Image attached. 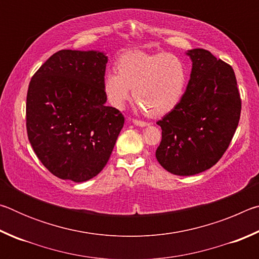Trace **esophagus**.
<instances>
[{"mask_svg":"<svg viewBox=\"0 0 259 259\" xmlns=\"http://www.w3.org/2000/svg\"><path fill=\"white\" fill-rule=\"evenodd\" d=\"M133 123L136 124V125H139V126H146V125H148V122L142 121V120H137V119H134L133 120Z\"/></svg>","mask_w":259,"mask_h":259,"instance_id":"34e87169","label":"esophagus"}]
</instances>
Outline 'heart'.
<instances>
[{
  "label": "heart",
  "mask_w": 259,
  "mask_h": 259,
  "mask_svg": "<svg viewBox=\"0 0 259 259\" xmlns=\"http://www.w3.org/2000/svg\"><path fill=\"white\" fill-rule=\"evenodd\" d=\"M117 68L105 74L104 91L109 104L121 108L131 97L151 116L171 112L181 102L187 83V67L181 57L169 52L129 51Z\"/></svg>",
  "instance_id": "heart-1"
}]
</instances>
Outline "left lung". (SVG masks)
Here are the masks:
<instances>
[{"mask_svg": "<svg viewBox=\"0 0 259 259\" xmlns=\"http://www.w3.org/2000/svg\"><path fill=\"white\" fill-rule=\"evenodd\" d=\"M191 78L181 102L156 123L162 139L155 155L165 170L192 176L224 155L238 128L241 98L233 68L211 52L193 49Z\"/></svg>", "mask_w": 259, "mask_h": 259, "instance_id": "1", "label": "left lung"}]
</instances>
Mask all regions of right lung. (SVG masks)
Listing matches in <instances>:
<instances>
[{"label": "right lung", "mask_w": 259, "mask_h": 259, "mask_svg": "<svg viewBox=\"0 0 259 259\" xmlns=\"http://www.w3.org/2000/svg\"><path fill=\"white\" fill-rule=\"evenodd\" d=\"M107 57L60 50L37 69L26 100L28 140L42 164L60 179L82 183L102 171L124 124L106 106Z\"/></svg>", "instance_id": "obj_1"}]
</instances>
